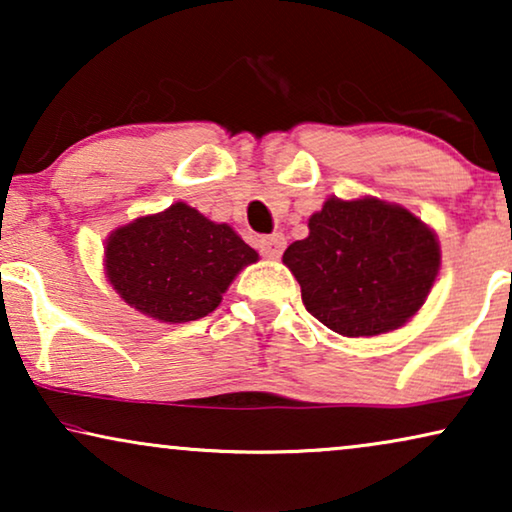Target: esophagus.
Returning <instances> with one entry per match:
<instances>
[{
    "label": "esophagus",
    "mask_w": 512,
    "mask_h": 512,
    "mask_svg": "<svg viewBox=\"0 0 512 512\" xmlns=\"http://www.w3.org/2000/svg\"><path fill=\"white\" fill-rule=\"evenodd\" d=\"M284 247H286V240H284L282 233L261 237V240H258V249H261V254L265 258H279V256H282Z\"/></svg>",
    "instance_id": "esophagus-1"
}]
</instances>
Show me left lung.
I'll return each mask as SVG.
<instances>
[{
	"instance_id": "obj_1",
	"label": "left lung",
	"mask_w": 512,
	"mask_h": 512,
	"mask_svg": "<svg viewBox=\"0 0 512 512\" xmlns=\"http://www.w3.org/2000/svg\"><path fill=\"white\" fill-rule=\"evenodd\" d=\"M289 244L284 265L305 310L347 338L401 328L424 305L440 268L436 233L401 205L328 198Z\"/></svg>"
}]
</instances>
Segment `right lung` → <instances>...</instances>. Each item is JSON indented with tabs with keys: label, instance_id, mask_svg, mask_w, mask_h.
Listing matches in <instances>:
<instances>
[{
	"label": "right lung",
	"instance_id": "obj_1",
	"mask_svg": "<svg viewBox=\"0 0 512 512\" xmlns=\"http://www.w3.org/2000/svg\"><path fill=\"white\" fill-rule=\"evenodd\" d=\"M258 254L228 223H214L186 202L116 228L104 270L130 307L165 324L207 317L237 272Z\"/></svg>",
	"mask_w": 512,
	"mask_h": 512
}]
</instances>
